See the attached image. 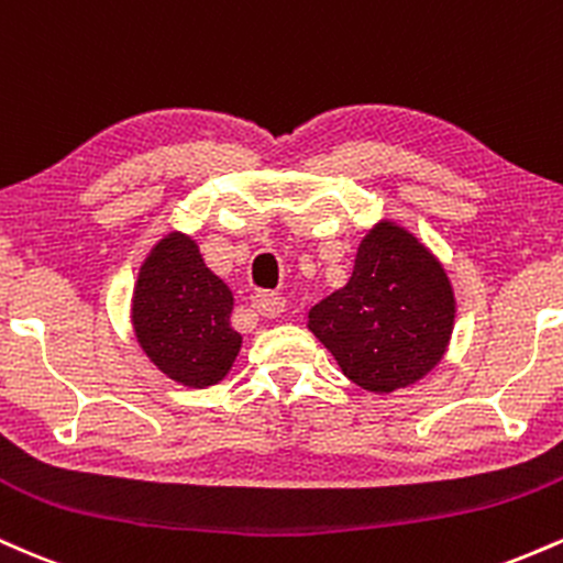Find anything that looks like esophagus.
Instances as JSON below:
<instances>
[{"label":"esophagus","mask_w":563,"mask_h":563,"mask_svg":"<svg viewBox=\"0 0 563 563\" xmlns=\"http://www.w3.org/2000/svg\"><path fill=\"white\" fill-rule=\"evenodd\" d=\"M254 307L256 312L264 314V318H280V314L286 312V299L277 294H260L254 299Z\"/></svg>","instance_id":"obj_1"}]
</instances>
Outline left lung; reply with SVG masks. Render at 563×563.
<instances>
[{
    "mask_svg": "<svg viewBox=\"0 0 563 563\" xmlns=\"http://www.w3.org/2000/svg\"><path fill=\"white\" fill-rule=\"evenodd\" d=\"M455 301L442 264L384 222L360 243L346 288L309 309V331L367 391L416 384L442 360Z\"/></svg>",
    "mask_w": 563,
    "mask_h": 563,
    "instance_id": "left-lung-1",
    "label": "left lung"
}]
</instances>
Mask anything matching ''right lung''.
<instances>
[{
	"label": "right lung",
	"instance_id": "obj_1",
	"mask_svg": "<svg viewBox=\"0 0 563 563\" xmlns=\"http://www.w3.org/2000/svg\"><path fill=\"white\" fill-rule=\"evenodd\" d=\"M232 294L185 235L164 238L134 288L132 322L147 357L185 386H211L230 371L241 333L232 331Z\"/></svg>",
	"mask_w": 563,
	"mask_h": 563
}]
</instances>
